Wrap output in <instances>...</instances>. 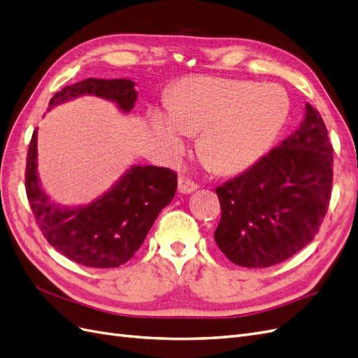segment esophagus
Segmentation results:
<instances>
[{
    "label": "esophagus",
    "instance_id": "esophagus-1",
    "mask_svg": "<svg viewBox=\"0 0 358 358\" xmlns=\"http://www.w3.org/2000/svg\"><path fill=\"white\" fill-rule=\"evenodd\" d=\"M197 188H199L197 183L191 182V180L187 179V178L180 176V178L178 179V191H179L180 194H191V192L196 191Z\"/></svg>",
    "mask_w": 358,
    "mask_h": 358
}]
</instances>
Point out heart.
<instances>
[{
  "label": "heart",
  "mask_w": 358,
  "mask_h": 358,
  "mask_svg": "<svg viewBox=\"0 0 358 358\" xmlns=\"http://www.w3.org/2000/svg\"><path fill=\"white\" fill-rule=\"evenodd\" d=\"M288 115V100L275 86L221 78H191L178 85L170 110L154 109L150 122L171 154L197 133L200 157L220 173L252 166L273 143Z\"/></svg>",
  "instance_id": "heart-1"
}]
</instances>
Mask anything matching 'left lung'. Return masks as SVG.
Wrapping results in <instances>:
<instances>
[{
	"instance_id": "obj_1",
	"label": "left lung",
	"mask_w": 358,
	"mask_h": 358,
	"mask_svg": "<svg viewBox=\"0 0 358 358\" xmlns=\"http://www.w3.org/2000/svg\"><path fill=\"white\" fill-rule=\"evenodd\" d=\"M333 180V148L322 117L306 104L296 133L218 187L221 221L215 242L236 266L285 262L318 233Z\"/></svg>"
}]
</instances>
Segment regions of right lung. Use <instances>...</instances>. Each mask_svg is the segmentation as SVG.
<instances>
[{"label": "right lung", "mask_w": 358, "mask_h": 358, "mask_svg": "<svg viewBox=\"0 0 358 358\" xmlns=\"http://www.w3.org/2000/svg\"><path fill=\"white\" fill-rule=\"evenodd\" d=\"M129 79H85L52 96L49 110L78 96L94 95L128 115L137 101ZM37 129L28 149L25 185L36 221L46 241L73 262L119 267L142 246L157 216L176 194V173L157 166H131L113 185L88 204L64 206L43 189L37 170Z\"/></svg>", "instance_id": "1"}]
</instances>
